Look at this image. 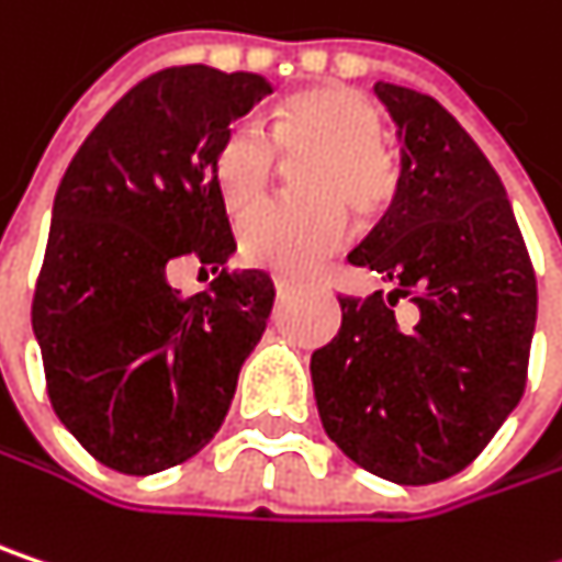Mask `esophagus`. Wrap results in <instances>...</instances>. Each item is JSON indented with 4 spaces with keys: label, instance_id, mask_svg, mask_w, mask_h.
I'll return each instance as SVG.
<instances>
[{
    "label": "esophagus",
    "instance_id": "1",
    "mask_svg": "<svg viewBox=\"0 0 562 562\" xmlns=\"http://www.w3.org/2000/svg\"><path fill=\"white\" fill-rule=\"evenodd\" d=\"M273 285H277V295H289V292L295 289V280H289V277H273Z\"/></svg>",
    "mask_w": 562,
    "mask_h": 562
}]
</instances>
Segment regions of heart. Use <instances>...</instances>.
I'll list each match as a JSON object with an SVG mask.
<instances>
[{
	"instance_id": "obj_1",
	"label": "heart",
	"mask_w": 562,
	"mask_h": 562,
	"mask_svg": "<svg viewBox=\"0 0 562 562\" xmlns=\"http://www.w3.org/2000/svg\"><path fill=\"white\" fill-rule=\"evenodd\" d=\"M383 112L347 86H315L282 99L270 134L254 119L231 122L212 150V179L240 215L266 194L279 154L310 160L296 184L308 200L254 210L237 228L240 257L273 273H308L337 254L350 234V216L376 225L402 192V164L383 140Z\"/></svg>"
}]
</instances>
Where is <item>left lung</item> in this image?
Wrapping results in <instances>:
<instances>
[{
	"instance_id": "left-lung-1",
	"label": "left lung",
	"mask_w": 562,
	"mask_h": 562,
	"mask_svg": "<svg viewBox=\"0 0 562 562\" xmlns=\"http://www.w3.org/2000/svg\"><path fill=\"white\" fill-rule=\"evenodd\" d=\"M402 137V192L350 254L395 282L340 295V331L312 353L322 425L367 473L402 485L467 470L528 383L537 280L505 186L425 92L376 82ZM419 305L412 333L391 305Z\"/></svg>"
}]
</instances>
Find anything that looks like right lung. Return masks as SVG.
Instances as JSON below:
<instances>
[{
  "label": "right lung",
  "mask_w": 562,
  "mask_h": 562,
  "mask_svg": "<svg viewBox=\"0 0 562 562\" xmlns=\"http://www.w3.org/2000/svg\"><path fill=\"white\" fill-rule=\"evenodd\" d=\"M267 92L257 74L167 67L109 109L60 179L31 325L57 418L109 470L195 457L263 337L277 289L263 270H222L234 234L212 150ZM182 256L220 273L212 290L166 282Z\"/></svg>",
  "instance_id": "1"
}]
</instances>
